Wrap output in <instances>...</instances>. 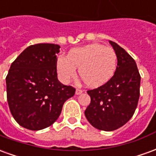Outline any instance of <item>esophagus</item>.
<instances>
[{
  "label": "esophagus",
  "instance_id": "esophagus-1",
  "mask_svg": "<svg viewBox=\"0 0 156 156\" xmlns=\"http://www.w3.org/2000/svg\"><path fill=\"white\" fill-rule=\"evenodd\" d=\"M82 93H83V90H82V89H80V88H77V89H76V94L77 95L81 94Z\"/></svg>",
  "mask_w": 156,
  "mask_h": 156
}]
</instances>
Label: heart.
Returning a JSON list of instances; mask_svg holds the SVG:
<instances>
[{
	"label": "heart",
	"mask_w": 156,
	"mask_h": 156,
	"mask_svg": "<svg viewBox=\"0 0 156 156\" xmlns=\"http://www.w3.org/2000/svg\"><path fill=\"white\" fill-rule=\"evenodd\" d=\"M76 68H79V76L85 84L96 88L113 77L117 68V55L112 48L91 44L72 50L68 57L58 58L57 69L62 82L74 78Z\"/></svg>",
	"instance_id": "heart-1"
}]
</instances>
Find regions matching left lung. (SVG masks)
I'll list each match as a JSON object with an SVG mask.
<instances>
[{
    "instance_id": "8db88e82",
    "label": "left lung",
    "mask_w": 156,
    "mask_h": 156,
    "mask_svg": "<svg viewBox=\"0 0 156 156\" xmlns=\"http://www.w3.org/2000/svg\"><path fill=\"white\" fill-rule=\"evenodd\" d=\"M109 42L117 55V68L106 83L87 91L91 102L84 112L94 127L105 131L115 130L132 118L140 87V74L135 61L117 43Z\"/></svg>"
}]
</instances>
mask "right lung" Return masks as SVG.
Instances as JSON below:
<instances>
[{
  "instance_id": "right-lung-1",
  "label": "right lung",
  "mask_w": 156,
  "mask_h": 156,
  "mask_svg": "<svg viewBox=\"0 0 156 156\" xmlns=\"http://www.w3.org/2000/svg\"><path fill=\"white\" fill-rule=\"evenodd\" d=\"M60 46H29L12 63L6 82L10 111L21 126L31 130L49 127L61 114L75 89L58 79L57 54Z\"/></svg>"
}]
</instances>
